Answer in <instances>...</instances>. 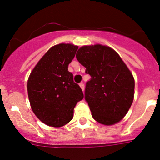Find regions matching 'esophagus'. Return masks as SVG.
<instances>
[{"mask_svg":"<svg viewBox=\"0 0 160 160\" xmlns=\"http://www.w3.org/2000/svg\"><path fill=\"white\" fill-rule=\"evenodd\" d=\"M80 88H81V90H83V91H84V84H83V83H80Z\"/></svg>","mask_w":160,"mask_h":160,"instance_id":"1","label":"esophagus"}]
</instances>
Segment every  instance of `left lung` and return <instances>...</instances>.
I'll list each match as a JSON object with an SVG mask.
<instances>
[{"label": "left lung", "mask_w": 160, "mask_h": 160, "mask_svg": "<svg viewBox=\"0 0 160 160\" xmlns=\"http://www.w3.org/2000/svg\"><path fill=\"white\" fill-rule=\"evenodd\" d=\"M76 58L91 77L85 99L93 118L106 126L120 122L134 98L135 80L129 69L115 50L105 45L81 47Z\"/></svg>", "instance_id": "8db88e82"}]
</instances>
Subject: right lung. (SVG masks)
<instances>
[{"mask_svg": "<svg viewBox=\"0 0 160 160\" xmlns=\"http://www.w3.org/2000/svg\"><path fill=\"white\" fill-rule=\"evenodd\" d=\"M78 47L59 43L47 51L33 67L28 80V93L33 113L46 125L61 127L73 117V109L83 99L73 82L68 65Z\"/></svg>", "mask_w": 160, "mask_h": 160, "instance_id": "add662e5", "label": "right lung"}]
</instances>
